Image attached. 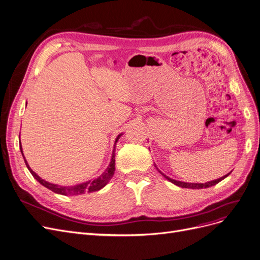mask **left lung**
I'll list each match as a JSON object with an SVG mask.
<instances>
[{
    "label": "left lung",
    "instance_id": "8db88e82",
    "mask_svg": "<svg viewBox=\"0 0 260 260\" xmlns=\"http://www.w3.org/2000/svg\"><path fill=\"white\" fill-rule=\"evenodd\" d=\"M156 167V166H155ZM157 169V168H156ZM159 171V170H158ZM160 172V171H159ZM162 174V172H160ZM231 174V172H230ZM230 174H228L226 176L222 177L220 179H217V180H214V181H211V182H206V183H185V182H182V181H177V180H174V179H170L169 177L165 176L164 174H162L169 182L174 183L175 185H177V186L179 187H182V188H190V189H201V188H207V187H211L213 186V185H216L217 183H219L220 181L223 180L224 178H226Z\"/></svg>",
    "mask_w": 260,
    "mask_h": 260
}]
</instances>
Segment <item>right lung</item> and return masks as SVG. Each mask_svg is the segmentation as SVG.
<instances>
[{
  "label": "right lung",
  "instance_id": "add662e5",
  "mask_svg": "<svg viewBox=\"0 0 260 260\" xmlns=\"http://www.w3.org/2000/svg\"><path fill=\"white\" fill-rule=\"evenodd\" d=\"M119 134L118 137L115 140V144L118 141V139L120 138ZM20 150L21 153L23 155L24 158V162L26 164V167L28 168V170L30 171V174L32 175V177L38 181L40 184H42L44 187L51 189L52 191H54L55 193H59V194H63V196H78V194H83L85 192H93V191H97L102 189L103 187H105L107 183L111 180V178L113 177L114 175V171H115V147L113 149V153H112V158H111V162L109 167L106 169V171L102 176H100L98 178L94 179V180H90L88 182H84L81 184H77V185H74V186H61V185H57V184H52V183H48L47 181L41 179L38 175L36 174L31 170V168L29 167V165L27 164V160L24 157L23 151H22V146H21V141H20Z\"/></svg>",
  "mask_w": 260,
  "mask_h": 260
}]
</instances>
